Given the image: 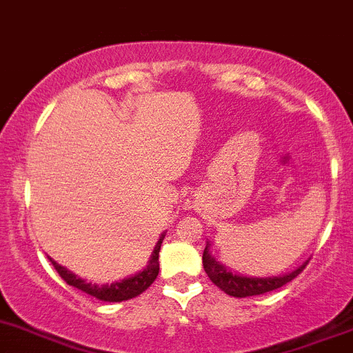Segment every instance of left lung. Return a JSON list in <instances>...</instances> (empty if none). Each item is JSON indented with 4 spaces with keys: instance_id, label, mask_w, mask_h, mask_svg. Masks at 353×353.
I'll return each mask as SVG.
<instances>
[{
    "instance_id": "8db88e82",
    "label": "left lung",
    "mask_w": 353,
    "mask_h": 353,
    "mask_svg": "<svg viewBox=\"0 0 353 353\" xmlns=\"http://www.w3.org/2000/svg\"><path fill=\"white\" fill-rule=\"evenodd\" d=\"M203 265L211 283L216 288H220L221 291H225L227 294L236 298L258 296V294H265L268 293V291L279 290L284 284L291 283V281H293L298 274H301L303 268L307 267V263H303L301 267H298L296 270L291 272V274L279 275V277H265V279L263 277H244V275L232 274V272L227 270L223 265L214 261V258L211 256L210 251H208V246L203 253Z\"/></svg>"
}]
</instances>
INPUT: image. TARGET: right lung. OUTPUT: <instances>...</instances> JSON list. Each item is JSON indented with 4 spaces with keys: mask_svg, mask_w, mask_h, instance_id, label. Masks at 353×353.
I'll return each mask as SVG.
<instances>
[{
    "mask_svg": "<svg viewBox=\"0 0 353 353\" xmlns=\"http://www.w3.org/2000/svg\"><path fill=\"white\" fill-rule=\"evenodd\" d=\"M164 236L157 241L156 248H154V253L150 256L149 265H147L145 270L139 272L137 275L130 277V279H124L121 283H114V284H105V286H97V284L92 283H85L83 279L76 277L72 272L67 270L65 267L59 265L57 261H53L50 258V261L53 263L55 270L59 272V275L65 281L69 286L78 288L81 290L83 293L90 294V296L97 298V300H102V301H126V300H132V298L139 296L142 294L147 288H150V284L156 281L157 274H159V250H161V244H163Z\"/></svg>",
    "mask_w": 353,
    "mask_h": 353,
    "instance_id": "1",
    "label": "right lung"
}]
</instances>
